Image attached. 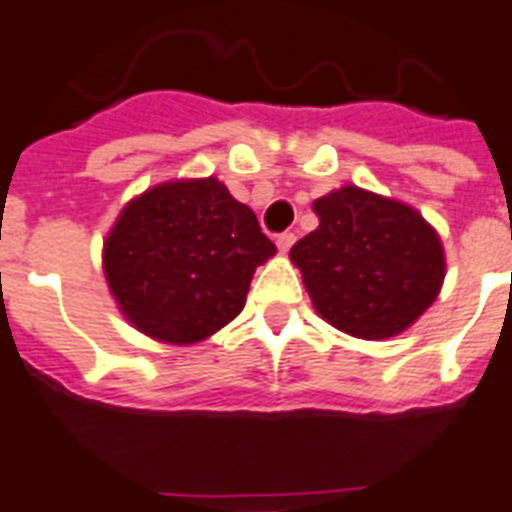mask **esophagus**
Segmentation results:
<instances>
[{
  "instance_id": "34e87169",
  "label": "esophagus",
  "mask_w": 512,
  "mask_h": 512,
  "mask_svg": "<svg viewBox=\"0 0 512 512\" xmlns=\"http://www.w3.org/2000/svg\"><path fill=\"white\" fill-rule=\"evenodd\" d=\"M293 243H296V235H293V232H282V235L277 237V251L288 253Z\"/></svg>"
}]
</instances>
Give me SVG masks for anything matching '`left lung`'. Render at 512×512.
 I'll return each mask as SVG.
<instances>
[{"label": "left lung", "instance_id": "obj_1", "mask_svg": "<svg viewBox=\"0 0 512 512\" xmlns=\"http://www.w3.org/2000/svg\"><path fill=\"white\" fill-rule=\"evenodd\" d=\"M320 227L290 248L322 320L383 341L404 333L436 301L447 259L418 208L357 185L314 200Z\"/></svg>", "mask_w": 512, "mask_h": 512}]
</instances>
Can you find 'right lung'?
Segmentation results:
<instances>
[{
	"instance_id": "obj_1",
	"label": "right lung",
	"mask_w": 512,
	"mask_h": 512,
	"mask_svg": "<svg viewBox=\"0 0 512 512\" xmlns=\"http://www.w3.org/2000/svg\"><path fill=\"white\" fill-rule=\"evenodd\" d=\"M275 253L224 182L171 179L121 208L102 243V272L129 325L190 346L243 312L253 272Z\"/></svg>"
}]
</instances>
